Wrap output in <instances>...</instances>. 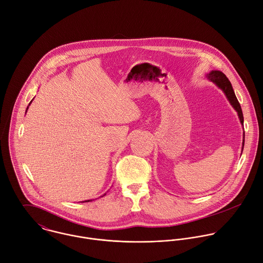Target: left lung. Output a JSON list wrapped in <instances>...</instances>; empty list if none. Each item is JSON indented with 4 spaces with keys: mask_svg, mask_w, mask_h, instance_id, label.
Here are the masks:
<instances>
[{
    "mask_svg": "<svg viewBox=\"0 0 263 263\" xmlns=\"http://www.w3.org/2000/svg\"><path fill=\"white\" fill-rule=\"evenodd\" d=\"M206 78L211 81H213L219 89H221L223 91V93L225 94L226 98L228 99V101L230 102L231 106L235 109V111L237 112L238 119L240 124L243 126V117H242V111L240 108V105L236 99V96L234 94V91L232 89V85L229 81V79L226 77V75L219 71V70H213L210 73L206 74ZM242 146L241 149H243V143H245V132H243V137H242Z\"/></svg>",
    "mask_w": 263,
    "mask_h": 263,
    "instance_id": "obj_1",
    "label": "left lung"
}]
</instances>
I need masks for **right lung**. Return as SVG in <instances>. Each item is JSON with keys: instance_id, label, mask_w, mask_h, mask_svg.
I'll list each match as a JSON object with an SVG mask.
<instances>
[{"instance_id": "obj_1", "label": "right lung", "mask_w": 263, "mask_h": 263, "mask_svg": "<svg viewBox=\"0 0 263 263\" xmlns=\"http://www.w3.org/2000/svg\"><path fill=\"white\" fill-rule=\"evenodd\" d=\"M31 103H32V101H31ZM31 103H30V104H31ZM30 104H29V106H30ZM29 106H28V107H27V110H28V108H29ZM104 195H105V194H104ZM104 195H103V196H104ZM89 201H92V199H91V200H85V202H89ZM82 202H84V201H82Z\"/></svg>"}]
</instances>
